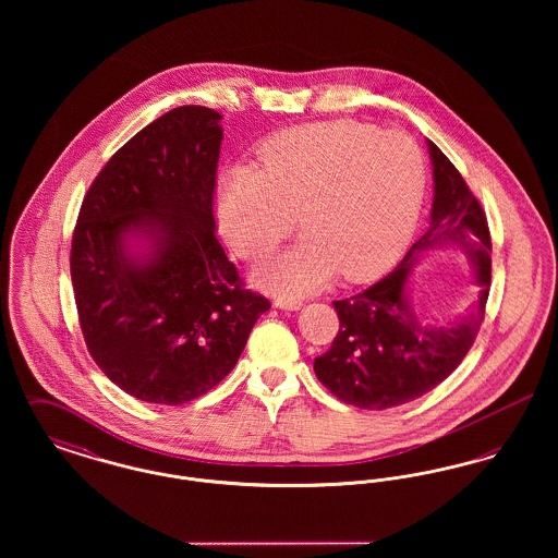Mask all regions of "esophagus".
<instances>
[{
  "mask_svg": "<svg viewBox=\"0 0 558 558\" xmlns=\"http://www.w3.org/2000/svg\"><path fill=\"white\" fill-rule=\"evenodd\" d=\"M276 307H280V310H289V312H296V310H301V301L299 299H276V303H274Z\"/></svg>",
  "mask_w": 558,
  "mask_h": 558,
  "instance_id": "esophagus-1",
  "label": "esophagus"
}]
</instances>
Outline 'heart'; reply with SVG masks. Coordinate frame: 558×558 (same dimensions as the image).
<instances>
[{"mask_svg": "<svg viewBox=\"0 0 558 558\" xmlns=\"http://www.w3.org/2000/svg\"><path fill=\"white\" fill-rule=\"evenodd\" d=\"M262 169L230 167L217 187L219 230L244 259H266L291 234L305 236L255 278L296 296L324 289L341 271L366 282L399 257L425 194V162L403 133L357 121L310 123L269 137Z\"/></svg>", "mask_w": 558, "mask_h": 558, "instance_id": "heart-1", "label": "heart"}]
</instances>
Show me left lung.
<instances>
[{"mask_svg": "<svg viewBox=\"0 0 558 558\" xmlns=\"http://www.w3.org/2000/svg\"><path fill=\"white\" fill-rule=\"evenodd\" d=\"M426 148L433 207L425 234L387 278L332 303L341 322L339 335L314 362L330 393L364 410L408 403L444 383L475 343L489 294L492 240L485 213L450 159L430 140ZM444 247L470 257L478 299L448 325H430L413 310L409 278L421 258Z\"/></svg>", "mask_w": 558, "mask_h": 558, "instance_id": "1", "label": "left lung"}]
</instances>
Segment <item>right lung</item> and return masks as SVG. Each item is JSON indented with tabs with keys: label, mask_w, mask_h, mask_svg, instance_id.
Returning <instances> with one entry per match:
<instances>
[{
	"label": "right lung",
	"mask_w": 558,
	"mask_h": 558,
	"mask_svg": "<svg viewBox=\"0 0 558 558\" xmlns=\"http://www.w3.org/2000/svg\"><path fill=\"white\" fill-rule=\"evenodd\" d=\"M180 107L135 133L87 190L71 248L81 332L132 398L180 405L236 366L269 301L240 287L215 239L223 130Z\"/></svg>",
	"instance_id": "obj_1"
}]
</instances>
